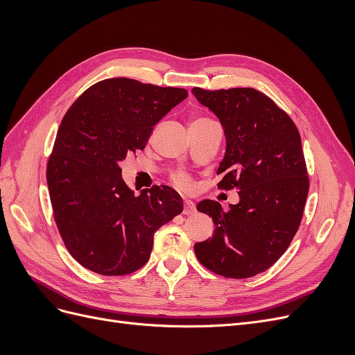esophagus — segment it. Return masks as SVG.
<instances>
[{
	"label": "esophagus",
	"instance_id": "34e87169",
	"mask_svg": "<svg viewBox=\"0 0 355 355\" xmlns=\"http://www.w3.org/2000/svg\"><path fill=\"white\" fill-rule=\"evenodd\" d=\"M194 211H196L194 204H192L189 200H187L185 201V207H184V214H192Z\"/></svg>",
	"mask_w": 355,
	"mask_h": 355
}]
</instances>
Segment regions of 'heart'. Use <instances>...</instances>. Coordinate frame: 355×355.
Here are the masks:
<instances>
[{
	"label": "heart",
	"instance_id": "heart-1",
	"mask_svg": "<svg viewBox=\"0 0 355 355\" xmlns=\"http://www.w3.org/2000/svg\"><path fill=\"white\" fill-rule=\"evenodd\" d=\"M204 120H207V118H196V120H192L191 123L204 121ZM175 182L178 184V187H180V188H189L191 187V179L187 175H184V173H178L175 176Z\"/></svg>",
	"mask_w": 355,
	"mask_h": 355
}]
</instances>
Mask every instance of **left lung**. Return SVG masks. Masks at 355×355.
<instances>
[{"label":"left lung","instance_id":"8db88e82","mask_svg":"<svg viewBox=\"0 0 355 355\" xmlns=\"http://www.w3.org/2000/svg\"><path fill=\"white\" fill-rule=\"evenodd\" d=\"M192 94L219 118L227 137L218 187L240 191L228 211L214 200L198 202L214 232L194 245L197 259L227 278H249L280 259L302 220L309 179L300 135L292 118L254 89L194 87Z\"/></svg>","mask_w":355,"mask_h":355}]
</instances>
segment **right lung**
<instances>
[{"mask_svg": "<svg viewBox=\"0 0 355 355\" xmlns=\"http://www.w3.org/2000/svg\"><path fill=\"white\" fill-rule=\"evenodd\" d=\"M187 96L185 89L108 78L85 90L62 118L47 185L60 237L87 270L135 272L148 262L155 231L184 210L167 185L136 196L121 163L145 149L154 125Z\"/></svg>", "mask_w": 355, "mask_h": 355, "instance_id": "obj_1", "label": "right lung"}]
</instances>
